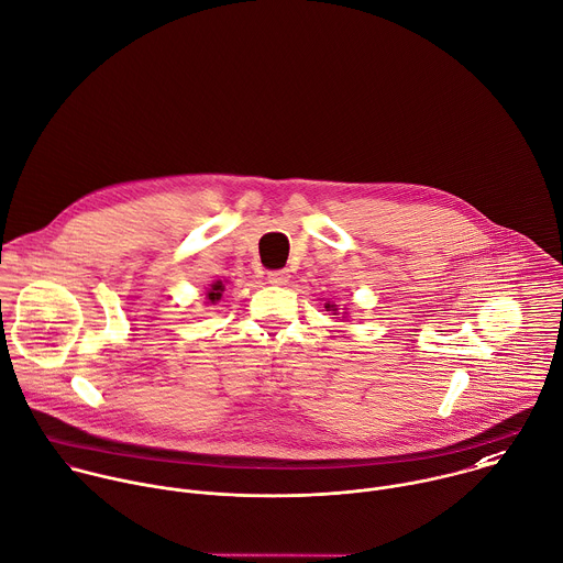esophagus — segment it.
Masks as SVG:
<instances>
[{
  "mask_svg": "<svg viewBox=\"0 0 563 563\" xmlns=\"http://www.w3.org/2000/svg\"><path fill=\"white\" fill-rule=\"evenodd\" d=\"M288 271L286 268H277V271H268V282L275 286H284L288 282Z\"/></svg>",
  "mask_w": 563,
  "mask_h": 563,
  "instance_id": "34e87169",
  "label": "esophagus"
}]
</instances>
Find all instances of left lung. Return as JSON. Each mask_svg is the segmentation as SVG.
Instances as JSON below:
<instances>
[{
    "label": "left lung",
    "mask_w": 563,
    "mask_h": 563,
    "mask_svg": "<svg viewBox=\"0 0 563 563\" xmlns=\"http://www.w3.org/2000/svg\"><path fill=\"white\" fill-rule=\"evenodd\" d=\"M325 308H330V306H325Z\"/></svg>",
    "instance_id": "left-lung-1"
}]
</instances>
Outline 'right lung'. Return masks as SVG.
Instances as JSON below:
<instances>
[{"instance_id":"obj_1","label":"right lung","mask_w":563,"mask_h":563,"mask_svg":"<svg viewBox=\"0 0 563 563\" xmlns=\"http://www.w3.org/2000/svg\"><path fill=\"white\" fill-rule=\"evenodd\" d=\"M222 290H224V286H222V282H216V284H213V286H211V290H209V295H207V297H209V301H211V303H216V301H218V299H220V297H222Z\"/></svg>"}]
</instances>
